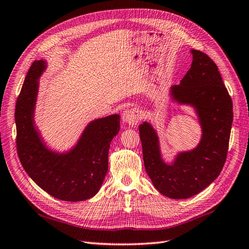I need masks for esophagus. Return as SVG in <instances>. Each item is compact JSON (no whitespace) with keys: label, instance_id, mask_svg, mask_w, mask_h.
<instances>
[{"label":"esophagus","instance_id":"1","mask_svg":"<svg viewBox=\"0 0 249 249\" xmlns=\"http://www.w3.org/2000/svg\"><path fill=\"white\" fill-rule=\"evenodd\" d=\"M140 120V114L139 111L135 108H129V109H126L122 114V121L123 123H126L129 126H135Z\"/></svg>","mask_w":249,"mask_h":249}]
</instances>
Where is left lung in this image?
Returning <instances> with one entry per match:
<instances>
[{
    "instance_id": "8db88e82",
    "label": "left lung",
    "mask_w": 249,
    "mask_h": 249,
    "mask_svg": "<svg viewBox=\"0 0 249 249\" xmlns=\"http://www.w3.org/2000/svg\"><path fill=\"white\" fill-rule=\"evenodd\" d=\"M193 63L179 85L169 87L170 100L193 107L202 135L195 148L163 159L160 138L151 123L139 126L145 170L159 193L170 199H188L219 177L226 161L232 124V101L215 63L191 49Z\"/></svg>"
}]
</instances>
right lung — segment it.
Segmentation results:
<instances>
[{
    "label": "right lung",
    "instance_id": "obj_1",
    "mask_svg": "<svg viewBox=\"0 0 249 249\" xmlns=\"http://www.w3.org/2000/svg\"><path fill=\"white\" fill-rule=\"evenodd\" d=\"M45 60L30 66L16 105L17 149L23 168L33 181L55 199L80 202L97 195L108 170L110 142L120 130L117 113L90 121L71 148H49L36 126L39 80Z\"/></svg>",
    "mask_w": 249,
    "mask_h": 249
}]
</instances>
